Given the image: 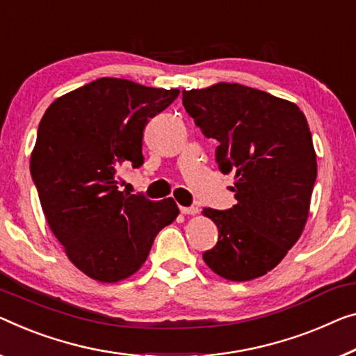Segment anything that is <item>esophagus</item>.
Wrapping results in <instances>:
<instances>
[{"instance_id":"34e87169","label":"esophagus","mask_w":356,"mask_h":356,"mask_svg":"<svg viewBox=\"0 0 356 356\" xmlns=\"http://www.w3.org/2000/svg\"><path fill=\"white\" fill-rule=\"evenodd\" d=\"M180 212L185 216H195L198 214V208H195V206H190V208H187V206H180Z\"/></svg>"}]
</instances>
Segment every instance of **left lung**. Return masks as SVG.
I'll list each match as a JSON object with an SVG mask.
<instances>
[{
	"mask_svg": "<svg viewBox=\"0 0 356 356\" xmlns=\"http://www.w3.org/2000/svg\"><path fill=\"white\" fill-rule=\"evenodd\" d=\"M182 102L203 134L219 142L220 171L235 174L236 204L203 209L219 230L204 262L230 281L264 277L283 261L309 219L316 153L307 118L289 100L238 83L184 89Z\"/></svg>",
	"mask_w": 356,
	"mask_h": 356,
	"instance_id": "left-lung-1",
	"label": "left lung"
}]
</instances>
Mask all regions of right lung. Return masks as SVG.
I'll return each instance as SVG.
<instances>
[{
  "label": "right lung",
  "instance_id": "add662e5",
  "mask_svg": "<svg viewBox=\"0 0 356 356\" xmlns=\"http://www.w3.org/2000/svg\"><path fill=\"white\" fill-rule=\"evenodd\" d=\"M179 92L100 78L57 97L42 115L31 177L51 232L89 278H129L145 264L158 232L179 216L172 198L155 203L116 187L123 164H144L145 126Z\"/></svg>",
  "mask_w": 356,
  "mask_h": 356
}]
</instances>
